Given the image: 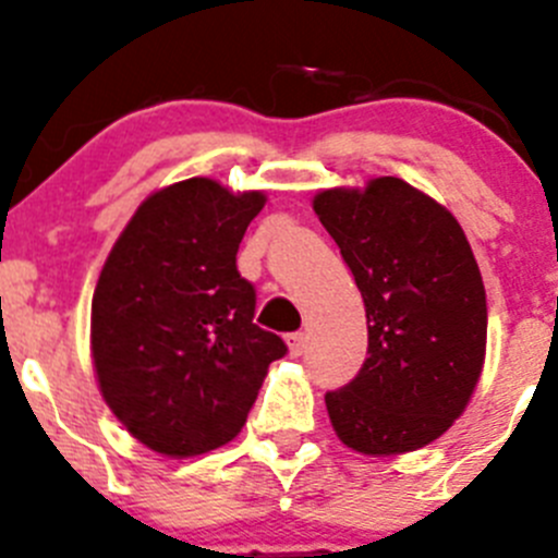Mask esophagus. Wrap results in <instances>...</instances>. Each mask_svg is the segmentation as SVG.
Listing matches in <instances>:
<instances>
[{
	"instance_id": "34e87169",
	"label": "esophagus",
	"mask_w": 558,
	"mask_h": 558,
	"mask_svg": "<svg viewBox=\"0 0 558 558\" xmlns=\"http://www.w3.org/2000/svg\"><path fill=\"white\" fill-rule=\"evenodd\" d=\"M286 343H289L291 356H300L302 351H305L307 338H305V332H291V335H286Z\"/></svg>"
}]
</instances>
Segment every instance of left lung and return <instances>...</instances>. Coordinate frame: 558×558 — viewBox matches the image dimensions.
Wrapping results in <instances>:
<instances>
[{
	"label": "left lung",
	"instance_id": "obj_1",
	"mask_svg": "<svg viewBox=\"0 0 558 558\" xmlns=\"http://www.w3.org/2000/svg\"><path fill=\"white\" fill-rule=\"evenodd\" d=\"M365 302L367 356L329 389V420L351 450L411 452L466 409L488 338L485 286L472 245L441 204L398 177L313 202Z\"/></svg>",
	"mask_w": 558,
	"mask_h": 558
}]
</instances>
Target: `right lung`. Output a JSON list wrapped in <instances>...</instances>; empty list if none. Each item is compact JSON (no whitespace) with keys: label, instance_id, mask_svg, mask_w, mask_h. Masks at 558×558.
I'll use <instances>...</instances> for the list:
<instances>
[{"label":"right lung","instance_id":"1","mask_svg":"<svg viewBox=\"0 0 558 558\" xmlns=\"http://www.w3.org/2000/svg\"><path fill=\"white\" fill-rule=\"evenodd\" d=\"M264 193L234 196L193 177L149 196L97 280L92 356L108 409L163 456H202L242 430L286 356L256 316V289L236 251Z\"/></svg>","mask_w":558,"mask_h":558}]
</instances>
